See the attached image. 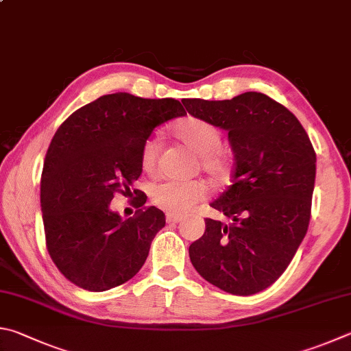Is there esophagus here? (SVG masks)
I'll return each mask as SVG.
<instances>
[{"label": "esophagus", "instance_id": "obj_1", "mask_svg": "<svg viewBox=\"0 0 351 351\" xmlns=\"http://www.w3.org/2000/svg\"><path fill=\"white\" fill-rule=\"evenodd\" d=\"M184 216L182 215H176V213H167L165 215V221L169 222V224H176V222L182 221Z\"/></svg>", "mask_w": 351, "mask_h": 351}]
</instances>
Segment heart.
I'll return each instance as SVG.
<instances>
[{"mask_svg": "<svg viewBox=\"0 0 351 351\" xmlns=\"http://www.w3.org/2000/svg\"><path fill=\"white\" fill-rule=\"evenodd\" d=\"M175 136L199 156L201 169L215 178L228 171V159L222 152V136L218 127L202 118L189 117L173 129ZM158 138H149L141 149V165L145 171H154L159 150ZM207 196V186L202 181H162L152 189V202L169 213L189 212L196 202Z\"/></svg>", "mask_w": 351, "mask_h": 351, "instance_id": "obj_1", "label": "heart"}]
</instances>
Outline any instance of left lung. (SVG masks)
Returning <instances> with one entry per match:
<instances>
[{"label": "left lung", "mask_w": 351, "mask_h": 351, "mask_svg": "<svg viewBox=\"0 0 351 351\" xmlns=\"http://www.w3.org/2000/svg\"><path fill=\"white\" fill-rule=\"evenodd\" d=\"M182 104L228 132L234 155L232 184L210 202L232 222L207 218L206 232L189 247L190 261L218 289L254 295L282 275L307 233L315 149L295 114L264 93Z\"/></svg>", "instance_id": "8db88e82"}]
</instances>
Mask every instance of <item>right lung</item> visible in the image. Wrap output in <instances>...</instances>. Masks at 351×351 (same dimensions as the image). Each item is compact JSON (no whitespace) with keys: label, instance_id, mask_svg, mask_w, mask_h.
I'll list each match as a JSON object with an SVG mask.
<instances>
[{"label":"right lung","instance_id":"right-lung-1","mask_svg":"<svg viewBox=\"0 0 351 351\" xmlns=\"http://www.w3.org/2000/svg\"><path fill=\"white\" fill-rule=\"evenodd\" d=\"M178 99L118 92L86 104L60 125L44 159L41 212L47 250L70 282L106 291L132 279L165 226L156 207L123 219L114 195L145 197L133 184L143 173L141 149L155 127L186 117Z\"/></svg>","mask_w":351,"mask_h":351}]
</instances>
